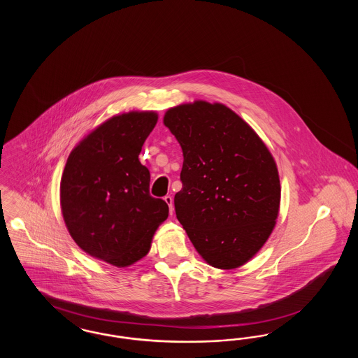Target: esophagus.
I'll return each instance as SVG.
<instances>
[{"label": "esophagus", "mask_w": 358, "mask_h": 358, "mask_svg": "<svg viewBox=\"0 0 358 358\" xmlns=\"http://www.w3.org/2000/svg\"><path fill=\"white\" fill-rule=\"evenodd\" d=\"M164 200H165V203L169 205V210H171V215H173V210H174V206H173V197L171 196H165L164 197Z\"/></svg>", "instance_id": "esophagus-1"}]
</instances>
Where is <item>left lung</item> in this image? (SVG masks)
Instances as JSON below:
<instances>
[{
    "label": "left lung",
    "instance_id": "8db88e82",
    "mask_svg": "<svg viewBox=\"0 0 358 358\" xmlns=\"http://www.w3.org/2000/svg\"><path fill=\"white\" fill-rule=\"evenodd\" d=\"M164 124L178 141L182 189L178 222L212 267L245 264L273 232L280 204L273 157L252 127L222 103L180 104Z\"/></svg>",
    "mask_w": 358,
    "mask_h": 358
}]
</instances>
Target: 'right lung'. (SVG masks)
Segmentation results:
<instances>
[{
    "label": "right lung",
    "instance_id": "add662e5",
    "mask_svg": "<svg viewBox=\"0 0 358 358\" xmlns=\"http://www.w3.org/2000/svg\"><path fill=\"white\" fill-rule=\"evenodd\" d=\"M158 115L131 111L106 120L69 154L60 205L69 235L88 255L127 267L146 255L169 206L150 196L138 155Z\"/></svg>",
    "mask_w": 358,
    "mask_h": 358
}]
</instances>
